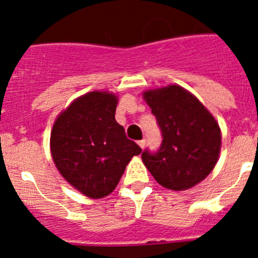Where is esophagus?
I'll return each instance as SVG.
<instances>
[{
	"label": "esophagus",
	"instance_id": "obj_1",
	"mask_svg": "<svg viewBox=\"0 0 258 258\" xmlns=\"http://www.w3.org/2000/svg\"><path fill=\"white\" fill-rule=\"evenodd\" d=\"M138 145L141 146V149H145V146H146V140H141V141H138Z\"/></svg>",
	"mask_w": 258,
	"mask_h": 258
}]
</instances>
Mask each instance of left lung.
<instances>
[{"label": "left lung", "instance_id": "8db88e82", "mask_svg": "<svg viewBox=\"0 0 258 258\" xmlns=\"http://www.w3.org/2000/svg\"><path fill=\"white\" fill-rule=\"evenodd\" d=\"M143 98L161 131L157 151L145 150L142 160L161 186L182 191L213 170L221 149L217 121L191 93L178 85L149 90Z\"/></svg>", "mask_w": 258, "mask_h": 258}]
</instances>
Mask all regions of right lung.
<instances>
[{
    "label": "right lung",
    "instance_id": "obj_1",
    "mask_svg": "<svg viewBox=\"0 0 258 258\" xmlns=\"http://www.w3.org/2000/svg\"><path fill=\"white\" fill-rule=\"evenodd\" d=\"M116 106L111 93H88L58 116L50 137L60 174L93 199L112 192L132 157L142 152L115 120Z\"/></svg>",
    "mask_w": 258,
    "mask_h": 258
}]
</instances>
